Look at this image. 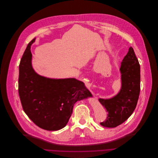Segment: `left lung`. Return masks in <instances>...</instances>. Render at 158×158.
Returning <instances> with one entry per match:
<instances>
[{
  "label": "left lung",
  "mask_w": 158,
  "mask_h": 158,
  "mask_svg": "<svg viewBox=\"0 0 158 158\" xmlns=\"http://www.w3.org/2000/svg\"><path fill=\"white\" fill-rule=\"evenodd\" d=\"M122 86L116 96L99 99L108 112L107 119L100 124L114 128L124 123L136 108L140 93V65L132 47L129 48L121 65Z\"/></svg>",
  "instance_id": "1"
}]
</instances>
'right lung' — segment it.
<instances>
[{
    "label": "right lung",
    "mask_w": 158,
    "mask_h": 158,
    "mask_svg": "<svg viewBox=\"0 0 158 158\" xmlns=\"http://www.w3.org/2000/svg\"><path fill=\"white\" fill-rule=\"evenodd\" d=\"M28 44L20 60L19 94L22 108L37 126L48 131L64 128L74 104L91 94L82 81L75 78L50 79L39 75L31 64L30 46Z\"/></svg>",
    "instance_id": "right-lung-1"
}]
</instances>
